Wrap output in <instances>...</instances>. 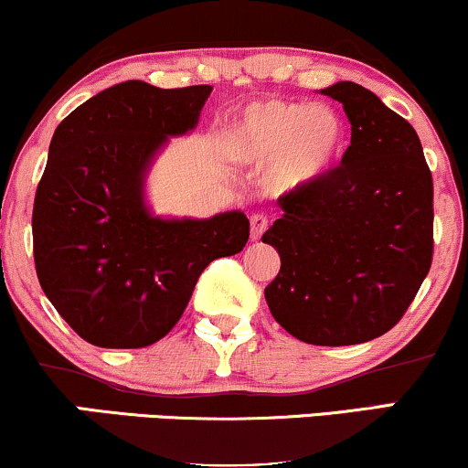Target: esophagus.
Returning a JSON list of instances; mask_svg holds the SVG:
<instances>
[{"label": "esophagus", "mask_w": 468, "mask_h": 468, "mask_svg": "<svg viewBox=\"0 0 468 468\" xmlns=\"http://www.w3.org/2000/svg\"><path fill=\"white\" fill-rule=\"evenodd\" d=\"M268 229V218L266 216H259V213H255V216H250V239H259L263 235V230Z\"/></svg>", "instance_id": "esophagus-1"}]
</instances>
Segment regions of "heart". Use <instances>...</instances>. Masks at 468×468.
<instances>
[{
  "label": "heart",
  "instance_id": "1",
  "mask_svg": "<svg viewBox=\"0 0 468 468\" xmlns=\"http://www.w3.org/2000/svg\"><path fill=\"white\" fill-rule=\"evenodd\" d=\"M346 126L326 104L257 100L246 104L224 133L233 163L263 172L272 196H292L318 185L340 163Z\"/></svg>",
  "mask_w": 468,
  "mask_h": 468
}]
</instances>
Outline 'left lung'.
I'll use <instances>...</instances> for the list:
<instances>
[{"label": "left lung", "mask_w": 468, "mask_h": 468, "mask_svg": "<svg viewBox=\"0 0 468 468\" xmlns=\"http://www.w3.org/2000/svg\"><path fill=\"white\" fill-rule=\"evenodd\" d=\"M320 93L345 106L351 145L318 185L277 200L266 301L298 340L348 346L390 331L430 272L433 185L419 134L373 91L340 80Z\"/></svg>", "instance_id": "8db88e82"}]
</instances>
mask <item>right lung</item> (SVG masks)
I'll return each mask as SVG.
<instances>
[{
  "mask_svg": "<svg viewBox=\"0 0 468 468\" xmlns=\"http://www.w3.org/2000/svg\"><path fill=\"white\" fill-rule=\"evenodd\" d=\"M211 91L126 80L54 131L32 213L37 277L56 312L95 346L154 345L183 316L202 270L249 241L239 209L172 218L148 202L156 156L198 126Z\"/></svg>",
  "mask_w": 468,
  "mask_h": 468,
  "instance_id": "obj_1",
  "label": "right lung"
}]
</instances>
